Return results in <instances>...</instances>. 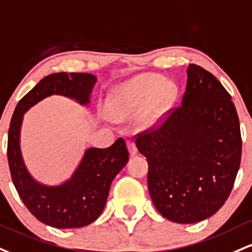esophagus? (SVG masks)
<instances>
[{
  "mask_svg": "<svg viewBox=\"0 0 252 252\" xmlns=\"http://www.w3.org/2000/svg\"><path fill=\"white\" fill-rule=\"evenodd\" d=\"M126 147H128V150H129L130 155H131V156H136V155H137L138 150H137V148H136V145H135L134 142L129 141L128 143H126Z\"/></svg>",
  "mask_w": 252,
  "mask_h": 252,
  "instance_id": "1",
  "label": "esophagus"
}]
</instances>
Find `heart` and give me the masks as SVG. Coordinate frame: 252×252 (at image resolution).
Returning a JSON list of instances; mask_svg holds the SVG:
<instances>
[{
  "label": "heart",
  "instance_id": "1",
  "mask_svg": "<svg viewBox=\"0 0 252 252\" xmlns=\"http://www.w3.org/2000/svg\"><path fill=\"white\" fill-rule=\"evenodd\" d=\"M176 93L175 83L159 75L142 74L124 82L114 90L109 101V114L122 120L145 110L148 121L154 120L171 102Z\"/></svg>",
  "mask_w": 252,
  "mask_h": 252
}]
</instances>
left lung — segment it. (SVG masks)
Wrapping results in <instances>:
<instances>
[{
	"instance_id": "1",
	"label": "left lung",
	"mask_w": 252,
	"mask_h": 252,
	"mask_svg": "<svg viewBox=\"0 0 252 252\" xmlns=\"http://www.w3.org/2000/svg\"><path fill=\"white\" fill-rule=\"evenodd\" d=\"M182 105L136 137L147 157L148 189L157 211L180 224L201 222L225 203L242 156L231 96L211 72L189 64Z\"/></svg>"
}]
</instances>
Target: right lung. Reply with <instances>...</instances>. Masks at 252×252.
<instances>
[{
  "label": "right lung",
  "mask_w": 252,
  "mask_h": 252,
  "mask_svg": "<svg viewBox=\"0 0 252 252\" xmlns=\"http://www.w3.org/2000/svg\"><path fill=\"white\" fill-rule=\"evenodd\" d=\"M96 82L95 75L88 72L48 75L21 99L11 118L8 132L11 180L30 213L53 228H82L96 220L105 207L111 182L128 163L129 153L123 138L105 149L88 148L69 180L57 186L43 184L24 164L21 151L24 114L51 95L69 97L88 107Z\"/></svg>",
  "instance_id": "add662e5"
}]
</instances>
